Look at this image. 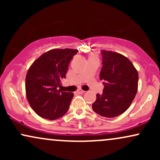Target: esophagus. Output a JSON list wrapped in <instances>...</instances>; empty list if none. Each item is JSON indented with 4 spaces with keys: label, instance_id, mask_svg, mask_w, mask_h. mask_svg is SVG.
Here are the masks:
<instances>
[{
    "label": "esophagus",
    "instance_id": "34e87169",
    "mask_svg": "<svg viewBox=\"0 0 160 160\" xmlns=\"http://www.w3.org/2000/svg\"><path fill=\"white\" fill-rule=\"evenodd\" d=\"M77 92H78V93H79V94H82V93L85 92V91L82 90V89H78V90Z\"/></svg>",
    "mask_w": 160,
    "mask_h": 160
}]
</instances>
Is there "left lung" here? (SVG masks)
<instances>
[{
    "mask_svg": "<svg viewBox=\"0 0 160 160\" xmlns=\"http://www.w3.org/2000/svg\"><path fill=\"white\" fill-rule=\"evenodd\" d=\"M103 80L102 95L97 94L92 105L98 114L112 118L120 115L131 105L138 91V74L128 58L112 51L102 50Z\"/></svg>",
    "mask_w": 160,
    "mask_h": 160,
    "instance_id": "left-lung-1",
    "label": "left lung"
}]
</instances>
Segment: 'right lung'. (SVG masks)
<instances>
[{
    "label": "right lung",
    "instance_id": "obj_1",
    "mask_svg": "<svg viewBox=\"0 0 160 160\" xmlns=\"http://www.w3.org/2000/svg\"><path fill=\"white\" fill-rule=\"evenodd\" d=\"M78 50L53 49L41 55L29 68L25 92L29 104L42 118L54 120L67 113L74 93L62 92L70 62Z\"/></svg>",
    "mask_w": 160,
    "mask_h": 160
}]
</instances>
